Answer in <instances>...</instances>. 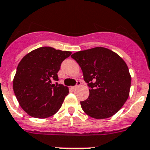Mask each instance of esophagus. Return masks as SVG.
Returning <instances> with one entry per match:
<instances>
[{"label":"esophagus","mask_w":150,"mask_h":150,"mask_svg":"<svg viewBox=\"0 0 150 150\" xmlns=\"http://www.w3.org/2000/svg\"><path fill=\"white\" fill-rule=\"evenodd\" d=\"M80 85H81V82H80V81H77V84H76V85H75V86H73L72 88L73 89H76L78 88V87L80 86Z\"/></svg>","instance_id":"1"}]
</instances>
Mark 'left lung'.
<instances>
[{
  "label": "left lung",
  "instance_id": "1",
  "mask_svg": "<svg viewBox=\"0 0 150 150\" xmlns=\"http://www.w3.org/2000/svg\"><path fill=\"white\" fill-rule=\"evenodd\" d=\"M79 63L89 96L81 101L85 114L95 119L115 114L129 97L131 77L125 62L104 47L79 51L71 56Z\"/></svg>",
  "mask_w": 150,
  "mask_h": 150
}]
</instances>
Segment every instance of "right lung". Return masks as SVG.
<instances>
[{
    "instance_id": "1",
    "label": "right lung",
    "mask_w": 150,
    "mask_h": 150,
    "mask_svg": "<svg viewBox=\"0 0 150 150\" xmlns=\"http://www.w3.org/2000/svg\"><path fill=\"white\" fill-rule=\"evenodd\" d=\"M69 51L40 47L23 58L13 81V91L23 110L31 117L46 118L59 110L69 88L59 81L62 62L71 56Z\"/></svg>"
}]
</instances>
